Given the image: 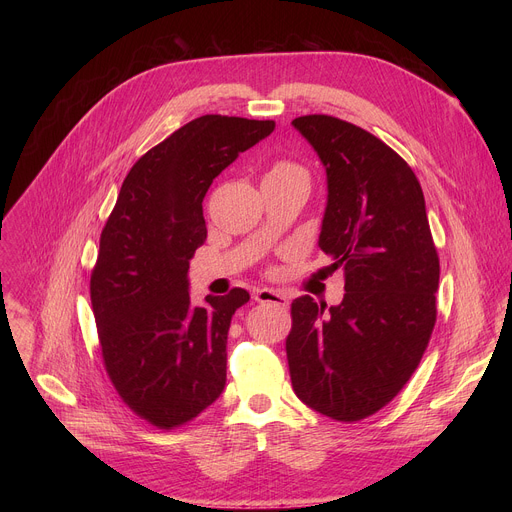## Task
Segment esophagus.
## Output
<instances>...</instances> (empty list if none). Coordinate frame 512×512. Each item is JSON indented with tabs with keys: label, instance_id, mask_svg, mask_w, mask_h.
Wrapping results in <instances>:
<instances>
[{
	"label": "esophagus",
	"instance_id": "34e87169",
	"mask_svg": "<svg viewBox=\"0 0 512 512\" xmlns=\"http://www.w3.org/2000/svg\"><path fill=\"white\" fill-rule=\"evenodd\" d=\"M255 300L259 304H275V306H287L289 300L285 294H281V291H275V289H267V287H261L255 291Z\"/></svg>",
	"mask_w": 512,
	"mask_h": 512
}]
</instances>
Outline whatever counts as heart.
Here are the masks:
<instances>
[{
	"label": "heart",
	"instance_id": "obj_1",
	"mask_svg": "<svg viewBox=\"0 0 512 512\" xmlns=\"http://www.w3.org/2000/svg\"><path fill=\"white\" fill-rule=\"evenodd\" d=\"M296 176H306L298 166H294V164H287V162H277L269 172H267V176L265 178H296Z\"/></svg>",
	"mask_w": 512,
	"mask_h": 512
}]
</instances>
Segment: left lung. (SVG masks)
<instances>
[{
	"instance_id": "left-lung-1",
	"label": "left lung",
	"mask_w": 512,
	"mask_h": 512,
	"mask_svg": "<svg viewBox=\"0 0 512 512\" xmlns=\"http://www.w3.org/2000/svg\"><path fill=\"white\" fill-rule=\"evenodd\" d=\"M326 170L318 247L344 273L338 306L302 296L285 342L291 385L314 411L358 421L409 381L435 324L440 261L413 170L389 145L330 115L291 121Z\"/></svg>"
}]
</instances>
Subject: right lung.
<instances>
[{"label": "right lung", "mask_w": 512, "mask_h": 512, "mask_svg": "<svg viewBox=\"0 0 512 512\" xmlns=\"http://www.w3.org/2000/svg\"><path fill=\"white\" fill-rule=\"evenodd\" d=\"M273 121L202 115L141 156L101 233L91 302L105 369L121 399L170 429L221 397L227 338L249 291L190 300V259L206 239L212 180L265 139Z\"/></svg>", "instance_id": "1"}]
</instances>
